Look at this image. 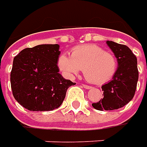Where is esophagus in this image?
Returning <instances> with one entry per match:
<instances>
[{
    "label": "esophagus",
    "mask_w": 147,
    "mask_h": 147,
    "mask_svg": "<svg viewBox=\"0 0 147 147\" xmlns=\"http://www.w3.org/2000/svg\"><path fill=\"white\" fill-rule=\"evenodd\" d=\"M83 87H84L85 89H91V86H88V85H86V84H83Z\"/></svg>",
    "instance_id": "1"
}]
</instances>
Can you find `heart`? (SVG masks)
Returning <instances> with one entry per match:
<instances>
[{
	"label": "heart",
	"mask_w": 147,
	"mask_h": 147,
	"mask_svg": "<svg viewBox=\"0 0 147 147\" xmlns=\"http://www.w3.org/2000/svg\"><path fill=\"white\" fill-rule=\"evenodd\" d=\"M58 66L67 78L72 79L83 68L84 76L88 81L103 84L115 75L118 61L112 53L105 52L98 45H85L72 49L71 56L62 54Z\"/></svg>",
	"instance_id": "1"
}]
</instances>
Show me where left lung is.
I'll return each mask as SVG.
<instances>
[{"instance_id": "obj_1", "label": "left lung", "mask_w": 147, "mask_h": 147, "mask_svg": "<svg viewBox=\"0 0 147 147\" xmlns=\"http://www.w3.org/2000/svg\"><path fill=\"white\" fill-rule=\"evenodd\" d=\"M107 45L116 57L118 68L109 83L102 86L103 98L92 107L98 111L121 108L133 98L138 80L137 58L127 46L107 40Z\"/></svg>"}]
</instances>
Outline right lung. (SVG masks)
I'll return each mask as SVG.
<instances>
[{
	"instance_id": "obj_1",
	"label": "right lung",
	"mask_w": 147,
	"mask_h": 147,
	"mask_svg": "<svg viewBox=\"0 0 147 147\" xmlns=\"http://www.w3.org/2000/svg\"><path fill=\"white\" fill-rule=\"evenodd\" d=\"M59 45L28 48L14 57L10 75L14 98L24 108L48 111L58 108L67 88L75 85L59 73Z\"/></svg>"
}]
</instances>
